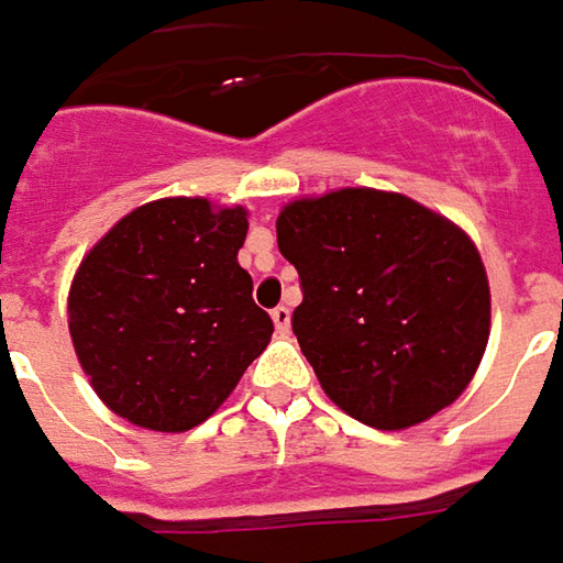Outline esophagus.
Wrapping results in <instances>:
<instances>
[{
  "label": "esophagus",
  "instance_id": "esophagus-1",
  "mask_svg": "<svg viewBox=\"0 0 563 563\" xmlns=\"http://www.w3.org/2000/svg\"><path fill=\"white\" fill-rule=\"evenodd\" d=\"M271 317H274V327H277V332H280V335H289L292 311H289L286 305H280V308H274V311H271Z\"/></svg>",
  "mask_w": 563,
  "mask_h": 563
}]
</instances>
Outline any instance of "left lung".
<instances>
[{
    "instance_id": "obj_1",
    "label": "left lung",
    "mask_w": 563,
    "mask_h": 563,
    "mask_svg": "<svg viewBox=\"0 0 563 563\" xmlns=\"http://www.w3.org/2000/svg\"><path fill=\"white\" fill-rule=\"evenodd\" d=\"M277 246L301 277V354L339 410L404 431L450 407L490 339L474 240L394 190L339 187L286 202Z\"/></svg>"
}]
</instances>
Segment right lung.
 Here are the masks:
<instances>
[{
	"instance_id": "right-lung-1",
	"label": "right lung",
	"mask_w": 563,
	"mask_h": 563,
	"mask_svg": "<svg viewBox=\"0 0 563 563\" xmlns=\"http://www.w3.org/2000/svg\"><path fill=\"white\" fill-rule=\"evenodd\" d=\"M246 231V206L163 197L122 216L86 252L67 327L107 410L178 434L231 397L274 332L236 262Z\"/></svg>"
}]
</instances>
